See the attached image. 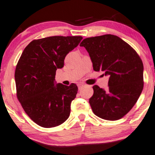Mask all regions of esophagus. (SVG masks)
I'll return each instance as SVG.
<instances>
[{
	"mask_svg": "<svg viewBox=\"0 0 155 155\" xmlns=\"http://www.w3.org/2000/svg\"><path fill=\"white\" fill-rule=\"evenodd\" d=\"M83 86H84V85H83V84H79V85H78V88H79V89H81V88H82Z\"/></svg>",
	"mask_w": 155,
	"mask_h": 155,
	"instance_id": "34e87169",
	"label": "esophagus"
}]
</instances>
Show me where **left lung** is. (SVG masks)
Wrapping results in <instances>:
<instances>
[{"mask_svg":"<svg viewBox=\"0 0 155 155\" xmlns=\"http://www.w3.org/2000/svg\"><path fill=\"white\" fill-rule=\"evenodd\" d=\"M80 46L89 54L94 70L109 77L107 89L93 86L89 103L94 114L109 121L121 119L133 108L143 90L141 59L130 45L111 34L86 38Z\"/></svg>","mask_w":155,"mask_h":155,"instance_id":"8db88e82","label":"left lung"}]
</instances>
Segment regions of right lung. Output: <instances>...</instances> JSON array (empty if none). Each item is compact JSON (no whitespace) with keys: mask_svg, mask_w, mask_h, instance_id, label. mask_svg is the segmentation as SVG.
<instances>
[{"mask_svg":"<svg viewBox=\"0 0 155 155\" xmlns=\"http://www.w3.org/2000/svg\"><path fill=\"white\" fill-rule=\"evenodd\" d=\"M82 36H50L33 40L24 49L15 69L17 97L27 115L45 128L63 124L70 114L78 86L56 83L57 69Z\"/></svg>","mask_w":155,"mask_h":155,"instance_id":"1","label":"right lung"}]
</instances>
